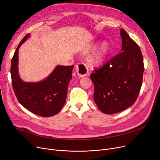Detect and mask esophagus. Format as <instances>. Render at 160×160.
<instances>
[{"label": "esophagus", "mask_w": 160, "mask_h": 160, "mask_svg": "<svg viewBox=\"0 0 160 160\" xmlns=\"http://www.w3.org/2000/svg\"><path fill=\"white\" fill-rule=\"evenodd\" d=\"M76 71L79 77H85L89 73L88 66L84 63H79L76 66Z\"/></svg>", "instance_id": "esophagus-1"}]
</instances>
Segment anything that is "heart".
Instances as JSON below:
<instances>
[{"instance_id": "obj_1", "label": "heart", "mask_w": 160, "mask_h": 160, "mask_svg": "<svg viewBox=\"0 0 160 160\" xmlns=\"http://www.w3.org/2000/svg\"><path fill=\"white\" fill-rule=\"evenodd\" d=\"M96 47L95 44H91L84 50L85 53H88L94 49ZM108 50V45L107 42H103L101 46L94 52L90 57L89 61L92 65L99 66L102 64L107 55Z\"/></svg>"}]
</instances>
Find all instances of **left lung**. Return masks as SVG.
Returning a JSON list of instances; mask_svg holds the SVG:
<instances>
[{
  "instance_id": "8db88e82",
  "label": "left lung",
  "mask_w": 160,
  "mask_h": 160,
  "mask_svg": "<svg viewBox=\"0 0 160 160\" xmlns=\"http://www.w3.org/2000/svg\"><path fill=\"white\" fill-rule=\"evenodd\" d=\"M120 34L121 52L91 74L94 100L106 114L118 113L133 105L142 84L144 66L140 47L123 28Z\"/></svg>"
}]
</instances>
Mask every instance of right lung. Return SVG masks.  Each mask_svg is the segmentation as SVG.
Here are the masks:
<instances>
[{"label": "right lung", "mask_w": 160, "mask_h": 160, "mask_svg": "<svg viewBox=\"0 0 160 160\" xmlns=\"http://www.w3.org/2000/svg\"><path fill=\"white\" fill-rule=\"evenodd\" d=\"M30 35L28 33L23 38L11 59L12 88L19 103L27 110L42 117H51L59 113L65 104L74 65L57 66L46 78L39 82H23L18 73V50Z\"/></svg>", "instance_id": "obj_1"}]
</instances>
